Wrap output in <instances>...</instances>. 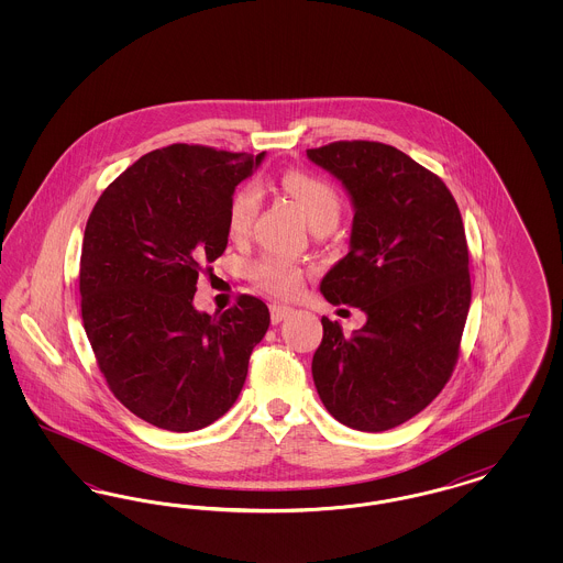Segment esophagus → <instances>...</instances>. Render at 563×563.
Returning a JSON list of instances; mask_svg holds the SVG:
<instances>
[{"label": "esophagus", "instance_id": "obj_1", "mask_svg": "<svg viewBox=\"0 0 563 563\" xmlns=\"http://www.w3.org/2000/svg\"><path fill=\"white\" fill-rule=\"evenodd\" d=\"M291 312H294L291 306H285V303H269V319H272L274 324L285 321Z\"/></svg>", "mask_w": 563, "mask_h": 563}]
</instances>
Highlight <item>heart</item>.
<instances>
[{"label": "heart", "instance_id": "obj_1", "mask_svg": "<svg viewBox=\"0 0 563 563\" xmlns=\"http://www.w3.org/2000/svg\"><path fill=\"white\" fill-rule=\"evenodd\" d=\"M283 188L287 189V194L297 202L310 225L324 219L338 221L340 198L338 191L327 181L301 170H289L283 175ZM260 202L262 196L255 186H242L232 196L228 207V230L232 236L241 239L249 234L255 217L260 213ZM253 278L269 294L289 295L297 291L301 285V269L285 255L268 253L253 266Z\"/></svg>", "mask_w": 563, "mask_h": 563}]
</instances>
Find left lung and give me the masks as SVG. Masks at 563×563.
I'll return each mask as SVG.
<instances>
[{"label": "left lung", "mask_w": 563, "mask_h": 563, "mask_svg": "<svg viewBox=\"0 0 563 563\" xmlns=\"http://www.w3.org/2000/svg\"><path fill=\"white\" fill-rule=\"evenodd\" d=\"M350 196L349 253L321 294L367 322L322 317L312 377L327 411L363 432L395 429L448 384L471 306L468 246L445 184L393 145L338 141L306 152Z\"/></svg>", "instance_id": "1"}]
</instances>
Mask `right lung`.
<instances>
[{
  "mask_svg": "<svg viewBox=\"0 0 563 563\" xmlns=\"http://www.w3.org/2000/svg\"><path fill=\"white\" fill-rule=\"evenodd\" d=\"M175 143L129 166L88 217L81 321L115 399L173 432L205 429L241 395L268 306L241 295L223 314L194 308L198 274L228 246L236 186L264 161Z\"/></svg>",
  "mask_w": 563,
  "mask_h": 563,
  "instance_id": "add662e5",
  "label": "right lung"
}]
</instances>
